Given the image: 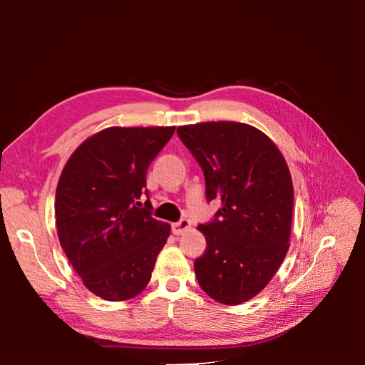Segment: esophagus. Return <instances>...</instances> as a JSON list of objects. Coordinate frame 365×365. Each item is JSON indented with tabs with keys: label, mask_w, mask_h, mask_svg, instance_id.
<instances>
[{
	"label": "esophagus",
	"mask_w": 365,
	"mask_h": 365,
	"mask_svg": "<svg viewBox=\"0 0 365 365\" xmlns=\"http://www.w3.org/2000/svg\"><path fill=\"white\" fill-rule=\"evenodd\" d=\"M190 229H191V222L188 220H180L178 222L173 224V234L174 235H182Z\"/></svg>",
	"instance_id": "obj_1"
}]
</instances>
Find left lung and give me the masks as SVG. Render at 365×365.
Wrapping results in <instances>:
<instances>
[{
    "instance_id": "obj_1",
    "label": "left lung",
    "mask_w": 365,
    "mask_h": 365,
    "mask_svg": "<svg viewBox=\"0 0 365 365\" xmlns=\"http://www.w3.org/2000/svg\"><path fill=\"white\" fill-rule=\"evenodd\" d=\"M177 135L205 177L207 200L221 208L199 224L207 250L195 262L208 297L235 306L254 298L271 281L289 251L293 183L276 144L242 122L182 125Z\"/></svg>"
}]
</instances>
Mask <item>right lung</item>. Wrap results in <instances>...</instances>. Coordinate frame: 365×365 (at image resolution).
Wrapping results in <instances>:
<instances>
[{"instance_id":"obj_1","label":"right lung","mask_w":365,"mask_h":365,"mask_svg":"<svg viewBox=\"0 0 365 365\" xmlns=\"http://www.w3.org/2000/svg\"><path fill=\"white\" fill-rule=\"evenodd\" d=\"M175 127H110L78 145L61 173L54 215L59 243L88 290L108 301L149 284L170 226L152 218L149 165Z\"/></svg>"}]
</instances>
